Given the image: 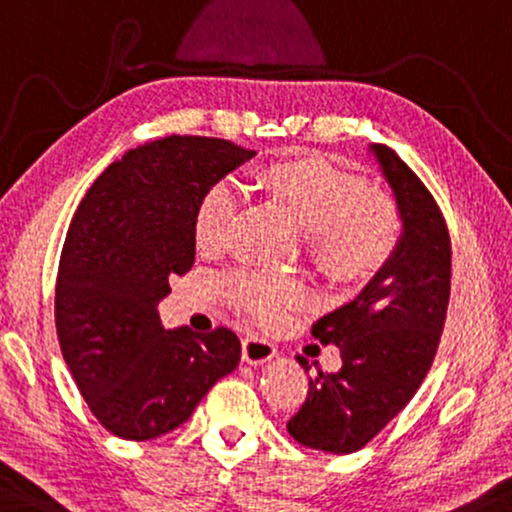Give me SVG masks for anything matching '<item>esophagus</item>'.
<instances>
[{
  "label": "esophagus",
  "mask_w": 512,
  "mask_h": 512,
  "mask_svg": "<svg viewBox=\"0 0 512 512\" xmlns=\"http://www.w3.org/2000/svg\"><path fill=\"white\" fill-rule=\"evenodd\" d=\"M276 356V346L267 342V339H260V337H245L243 339V349H241V358L243 363L248 365H262L267 363Z\"/></svg>",
  "instance_id": "34e87169"
}]
</instances>
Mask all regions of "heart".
Returning <instances> with one entry per match:
<instances>
[{"label": "heart", "mask_w": 512, "mask_h": 512, "mask_svg": "<svg viewBox=\"0 0 512 512\" xmlns=\"http://www.w3.org/2000/svg\"><path fill=\"white\" fill-rule=\"evenodd\" d=\"M260 185L299 224L313 267L332 285L356 288L372 281L398 250L403 231L398 210L388 196L370 192L363 175L320 156H299L264 168ZM238 203L227 182L201 196L194 213L196 248L217 252L227 243ZM224 292L236 309L271 323L297 290L288 278L243 271L224 283Z\"/></svg>", "instance_id": "b5f03b06"}]
</instances>
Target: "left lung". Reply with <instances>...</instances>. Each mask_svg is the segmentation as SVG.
<instances>
[{
    "label": "left lung",
    "instance_id": "left-lung-1",
    "mask_svg": "<svg viewBox=\"0 0 512 512\" xmlns=\"http://www.w3.org/2000/svg\"><path fill=\"white\" fill-rule=\"evenodd\" d=\"M372 154L403 222L398 250L353 302L313 323L320 344L339 346L342 370H316L288 421L299 445L327 454L363 449L410 403L438 351L452 285V241L438 203L393 149L372 145Z\"/></svg>",
    "mask_w": 512,
    "mask_h": 512
}]
</instances>
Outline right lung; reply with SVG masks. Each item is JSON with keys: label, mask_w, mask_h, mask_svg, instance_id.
<instances>
[{"label": "right lung", "mask_w": 512, "mask_h": 512, "mask_svg": "<svg viewBox=\"0 0 512 512\" xmlns=\"http://www.w3.org/2000/svg\"><path fill=\"white\" fill-rule=\"evenodd\" d=\"M255 152L170 135L131 149L93 182L67 231L56 281L60 351L88 410L124 440H154L192 417L241 342L227 327L166 330L156 304L192 269L201 196Z\"/></svg>", "instance_id": "right-lung-1"}]
</instances>
